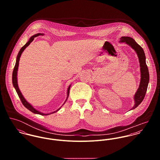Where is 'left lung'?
Returning <instances> with one entry per match:
<instances>
[{
	"label": "left lung",
	"mask_w": 160,
	"mask_h": 160,
	"mask_svg": "<svg viewBox=\"0 0 160 160\" xmlns=\"http://www.w3.org/2000/svg\"><path fill=\"white\" fill-rule=\"evenodd\" d=\"M120 42H126V44L131 46L136 52L138 57L139 62H140L141 79H140L139 88L134 96L135 105L131 109L132 110L136 108L141 103V102L143 101L145 96L146 92L148 88V82H149V72H148L147 65L146 64V62H145V53L142 47L139 46L135 41L134 39L128 36L121 37L120 38Z\"/></svg>",
	"instance_id": "1"
}]
</instances>
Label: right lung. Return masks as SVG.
Returning <instances> with one entry per match:
<instances>
[{
	"label": "right lung",
	"instance_id": "add662e5",
	"mask_svg": "<svg viewBox=\"0 0 160 160\" xmlns=\"http://www.w3.org/2000/svg\"><path fill=\"white\" fill-rule=\"evenodd\" d=\"M39 35H42V34H40V33H38V34H35V35H34L33 36H32V37H31V38L29 39V41L24 45V46L22 47V48H21V49H20V52H19V53H18V55H17V61H16V63H15V67H14V69H13V74H12V82H13V86H14V88H15V90H16V91L17 92V93H18V96H19V97H20V100H21V101H22V103H23V105L27 108V109H28L29 111H31V112H32V113H36V114H41V115H48V114H52V113H55V112H57L58 110H60V109H58V110H57V111H55V112H52V113H50V114H44V113H41V112H38V110H36V109H34L25 99H24V98L23 97V95H22V93H21V92L20 91V89H19V88H18V84H17V71H18V65H19V60H20V57H21V55H22V52H23V50L26 48V47H28V46H29L30 44H31V42L34 40V38H36V37H37V36H39ZM69 89H70V86H69L68 89V93H67V95H68V97H67V98L69 96Z\"/></svg>",
	"mask_w": 160,
	"mask_h": 160
}]
</instances>
